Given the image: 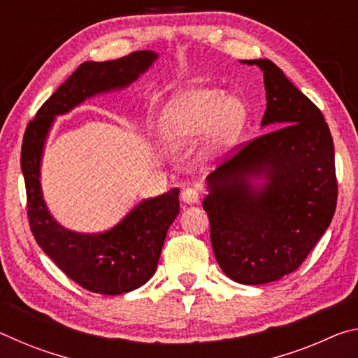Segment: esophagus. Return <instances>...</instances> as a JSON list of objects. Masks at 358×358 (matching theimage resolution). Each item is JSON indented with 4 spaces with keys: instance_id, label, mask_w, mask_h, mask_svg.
I'll return each instance as SVG.
<instances>
[{
    "instance_id": "1",
    "label": "esophagus",
    "mask_w": 358,
    "mask_h": 358,
    "mask_svg": "<svg viewBox=\"0 0 358 358\" xmlns=\"http://www.w3.org/2000/svg\"><path fill=\"white\" fill-rule=\"evenodd\" d=\"M181 201L189 205L199 203V201H201V194H199V191L194 186H186L185 189L181 191Z\"/></svg>"
}]
</instances>
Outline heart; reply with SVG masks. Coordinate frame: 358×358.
Wrapping results in <instances>:
<instances>
[{
  "mask_svg": "<svg viewBox=\"0 0 358 358\" xmlns=\"http://www.w3.org/2000/svg\"><path fill=\"white\" fill-rule=\"evenodd\" d=\"M246 117L243 101L229 98L222 90H191L167 102L161 117V134L171 147H183L211 129L208 147L220 151L235 142Z\"/></svg>",
  "mask_w": 358,
  "mask_h": 358,
  "instance_id": "heart-1",
  "label": "heart"
}]
</instances>
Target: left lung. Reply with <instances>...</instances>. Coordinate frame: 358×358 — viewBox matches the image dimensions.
<instances>
[{
	"instance_id": "8db88e82",
	"label": "left lung",
	"mask_w": 358,
	"mask_h": 358,
	"mask_svg": "<svg viewBox=\"0 0 358 358\" xmlns=\"http://www.w3.org/2000/svg\"><path fill=\"white\" fill-rule=\"evenodd\" d=\"M264 72L262 126L276 129L243 145L210 173L203 199L221 270L240 284L281 280L303 264L335 215V150L322 112L270 59L241 62ZM269 181L260 190L251 176Z\"/></svg>"
}]
</instances>
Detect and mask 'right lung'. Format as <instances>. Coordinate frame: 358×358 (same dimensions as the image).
<instances>
[{"label": "right lung", "mask_w": 358, "mask_h": 358, "mask_svg": "<svg viewBox=\"0 0 358 358\" xmlns=\"http://www.w3.org/2000/svg\"><path fill=\"white\" fill-rule=\"evenodd\" d=\"M156 58L155 52L138 50L112 62L82 63L42 104L23 136L20 166L34 240L66 276L94 294L131 292L155 275L167 230L180 211V189L173 187L157 197L145 199L104 232H72L53 220L42 199V148L55 115L69 112L98 93L128 87Z\"/></svg>", "instance_id": "add662e5"}]
</instances>
